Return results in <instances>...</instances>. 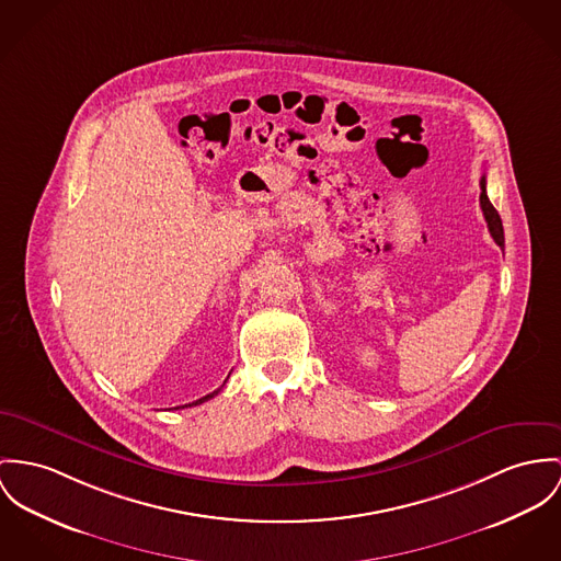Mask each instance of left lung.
<instances>
[{"label": "left lung", "instance_id": "left-lung-1", "mask_svg": "<svg viewBox=\"0 0 561 561\" xmlns=\"http://www.w3.org/2000/svg\"><path fill=\"white\" fill-rule=\"evenodd\" d=\"M480 209H482V216L486 219V226H489V232L493 237V241L504 250V226H502V217L495 211V207L491 205L489 196H486V179L482 176L480 179Z\"/></svg>", "mask_w": 561, "mask_h": 561}]
</instances>
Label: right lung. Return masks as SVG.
Returning a JSON list of instances; mask_svg holds the SVG:
<instances>
[{
    "instance_id": "1",
    "label": "right lung",
    "mask_w": 561,
    "mask_h": 561,
    "mask_svg": "<svg viewBox=\"0 0 561 561\" xmlns=\"http://www.w3.org/2000/svg\"><path fill=\"white\" fill-rule=\"evenodd\" d=\"M217 392H219V388L217 390H214V392H209V394H205L203 399H198V401H194L192 405H198V403H203V401H207V399H211V397H216Z\"/></svg>"
}]
</instances>
